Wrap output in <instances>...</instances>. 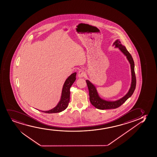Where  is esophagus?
Listing matches in <instances>:
<instances>
[{
  "label": "esophagus",
  "instance_id": "esophagus-1",
  "mask_svg": "<svg viewBox=\"0 0 157 157\" xmlns=\"http://www.w3.org/2000/svg\"><path fill=\"white\" fill-rule=\"evenodd\" d=\"M78 77L79 78H84L86 76V73L84 71H80L78 72Z\"/></svg>",
  "mask_w": 157,
  "mask_h": 157
}]
</instances>
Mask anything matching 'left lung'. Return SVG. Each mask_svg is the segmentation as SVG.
Instances as JSON below:
<instances>
[{"instance_id":"obj_1","label":"left lung","mask_w":157,"mask_h":157,"mask_svg":"<svg viewBox=\"0 0 157 157\" xmlns=\"http://www.w3.org/2000/svg\"><path fill=\"white\" fill-rule=\"evenodd\" d=\"M113 46H115L116 48H118L125 56H126L127 60H128L131 65V73H132V82L131 87L129 91L126 95L121 98V99L114 101H106L101 99L98 94L97 90L95 86L89 80H86L87 87L89 91L90 101L92 105L97 109L104 110V109H116L123 105L125 101H126L129 97H131L133 94L136 87V76H135V71H134V62L133 58L127 51L125 46L122 45L119 40H117L113 44Z\"/></svg>"}]
</instances>
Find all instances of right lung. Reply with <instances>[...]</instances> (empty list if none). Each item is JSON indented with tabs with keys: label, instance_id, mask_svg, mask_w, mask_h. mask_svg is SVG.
<instances>
[{
	"label": "right lung",
	"instance_id": "add662e5",
	"mask_svg": "<svg viewBox=\"0 0 157 157\" xmlns=\"http://www.w3.org/2000/svg\"><path fill=\"white\" fill-rule=\"evenodd\" d=\"M76 73L75 72L71 74V75L66 79L63 84L62 90L61 99L57 105L53 109L48 111H41L45 113H57L63 111L67 107L68 105L70 100V88L75 82L76 79Z\"/></svg>",
	"mask_w": 157,
	"mask_h": 157
}]
</instances>
